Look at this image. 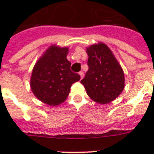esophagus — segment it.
Masks as SVG:
<instances>
[{
	"label": "esophagus",
	"mask_w": 154,
	"mask_h": 154,
	"mask_svg": "<svg viewBox=\"0 0 154 154\" xmlns=\"http://www.w3.org/2000/svg\"><path fill=\"white\" fill-rule=\"evenodd\" d=\"M79 74L80 77H81V79H82V78H83L84 72H82V71H81V72H79Z\"/></svg>",
	"instance_id": "esophagus-1"
}]
</instances>
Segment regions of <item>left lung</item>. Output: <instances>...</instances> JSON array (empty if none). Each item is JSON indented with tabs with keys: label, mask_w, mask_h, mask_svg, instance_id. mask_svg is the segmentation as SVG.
<instances>
[{
	"label": "left lung",
	"mask_w": 154,
	"mask_h": 154,
	"mask_svg": "<svg viewBox=\"0 0 154 154\" xmlns=\"http://www.w3.org/2000/svg\"><path fill=\"white\" fill-rule=\"evenodd\" d=\"M89 70L81 80L88 96L101 104L110 103L124 89L123 71L112 51L103 43L87 48Z\"/></svg>",
	"instance_id": "1"
}]
</instances>
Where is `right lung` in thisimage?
<instances>
[{"instance_id":"right-lung-1","label":"right lung","mask_w":154,"mask_h":154,"mask_svg":"<svg viewBox=\"0 0 154 154\" xmlns=\"http://www.w3.org/2000/svg\"><path fill=\"white\" fill-rule=\"evenodd\" d=\"M68 51V48L51 46L32 71L31 90L38 99L49 106L63 103L72 85L80 79L79 75L71 70V62L66 58Z\"/></svg>"}]
</instances>
